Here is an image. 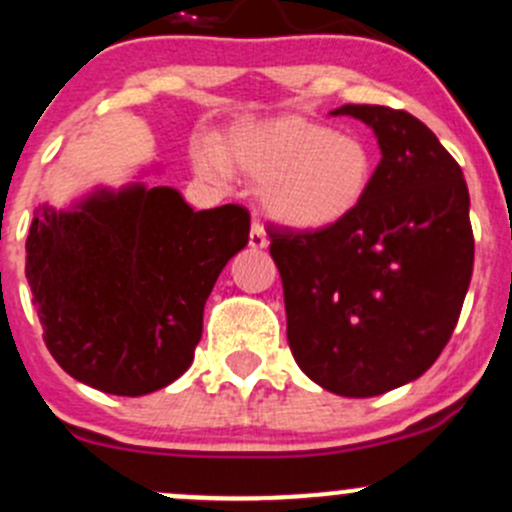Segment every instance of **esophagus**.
<instances>
[{
	"instance_id": "34e87169",
	"label": "esophagus",
	"mask_w": 512,
	"mask_h": 512,
	"mask_svg": "<svg viewBox=\"0 0 512 512\" xmlns=\"http://www.w3.org/2000/svg\"><path fill=\"white\" fill-rule=\"evenodd\" d=\"M249 246H251V249H256V251L266 249V246H268V236H266V231H263V226L258 224V221H254V226H251Z\"/></svg>"
}]
</instances>
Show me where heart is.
<instances>
[{"label":"heart","instance_id":"b5f03b06","mask_svg":"<svg viewBox=\"0 0 512 512\" xmlns=\"http://www.w3.org/2000/svg\"><path fill=\"white\" fill-rule=\"evenodd\" d=\"M194 159L211 179L231 169L258 181L263 209L296 231L346 224L376 179V156L361 136L301 114L239 121L221 136L219 149L199 141Z\"/></svg>","mask_w":512,"mask_h":512}]
</instances>
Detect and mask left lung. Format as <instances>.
<instances>
[{
  "label": "left lung",
  "instance_id": "left-lung-1",
  "mask_svg": "<svg viewBox=\"0 0 512 512\" xmlns=\"http://www.w3.org/2000/svg\"><path fill=\"white\" fill-rule=\"evenodd\" d=\"M371 126L376 179L353 219L328 231L271 229L286 333L326 391L371 398L416 381L448 343L470 276V196L458 161L408 111L346 104Z\"/></svg>",
  "mask_w": 512,
  "mask_h": 512
}]
</instances>
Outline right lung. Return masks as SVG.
<instances>
[{"mask_svg":"<svg viewBox=\"0 0 512 512\" xmlns=\"http://www.w3.org/2000/svg\"><path fill=\"white\" fill-rule=\"evenodd\" d=\"M249 229L244 206L194 211L176 189L144 181L94 186L67 209L39 206L27 278L54 361L111 396L174 383L194 361L206 298Z\"/></svg>","mask_w":512,"mask_h":512,"instance_id":"obj_1","label":"right lung"}]
</instances>
